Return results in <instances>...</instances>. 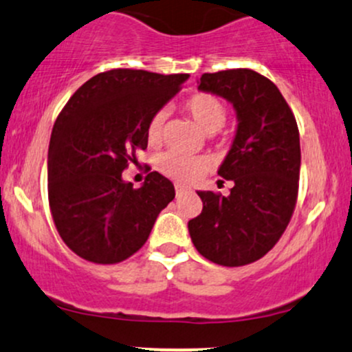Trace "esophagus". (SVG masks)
Here are the masks:
<instances>
[{
    "instance_id": "1",
    "label": "esophagus",
    "mask_w": 352,
    "mask_h": 352,
    "mask_svg": "<svg viewBox=\"0 0 352 352\" xmlns=\"http://www.w3.org/2000/svg\"><path fill=\"white\" fill-rule=\"evenodd\" d=\"M188 192V189L186 188H183V186H176V197H183L184 195H186Z\"/></svg>"
}]
</instances>
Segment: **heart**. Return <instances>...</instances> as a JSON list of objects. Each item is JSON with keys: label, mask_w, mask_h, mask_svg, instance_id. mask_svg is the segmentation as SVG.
I'll return each mask as SVG.
<instances>
[{"label": "heart", "mask_w": 352, "mask_h": 352, "mask_svg": "<svg viewBox=\"0 0 352 352\" xmlns=\"http://www.w3.org/2000/svg\"><path fill=\"white\" fill-rule=\"evenodd\" d=\"M184 111L192 118L203 133H216L226 121V106L219 98L209 93H196L184 101ZM166 113L157 111L148 123V141L160 144L163 140ZM157 169L177 183L189 184L199 179L208 171V161L204 157L184 156L177 153H166L157 160Z\"/></svg>", "instance_id": "1"}]
</instances>
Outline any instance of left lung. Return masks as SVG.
I'll list each match as a JSON object with an SVG mask.
<instances>
[{
  "label": "left lung",
  "mask_w": 352,
  "mask_h": 352,
  "mask_svg": "<svg viewBox=\"0 0 352 352\" xmlns=\"http://www.w3.org/2000/svg\"><path fill=\"white\" fill-rule=\"evenodd\" d=\"M197 89L224 98L238 118L218 175L228 196L199 191L203 211L188 223L197 252L221 266L261 259L286 231L296 208L301 146L296 118L274 82L252 69L204 73Z\"/></svg>",
  "instance_id": "1"
}]
</instances>
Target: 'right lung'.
<instances>
[{"label": "right lung", "instance_id": "obj_1", "mask_svg": "<svg viewBox=\"0 0 352 352\" xmlns=\"http://www.w3.org/2000/svg\"><path fill=\"white\" fill-rule=\"evenodd\" d=\"M189 74L111 69L81 86L59 113L48 149V199L54 224L86 261L116 264L148 241L175 199L157 171L134 189L123 179L136 151L148 148V123Z\"/></svg>", "mask_w": 352, "mask_h": 352}]
</instances>
